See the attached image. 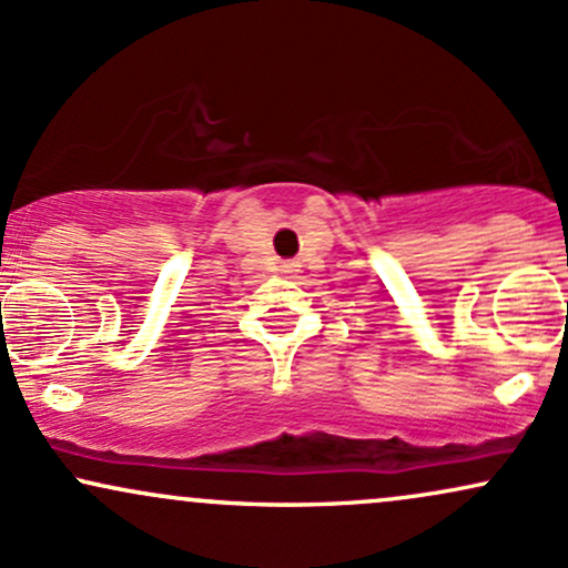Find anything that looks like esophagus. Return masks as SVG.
<instances>
[{
    "label": "esophagus",
    "mask_w": 568,
    "mask_h": 568,
    "mask_svg": "<svg viewBox=\"0 0 568 568\" xmlns=\"http://www.w3.org/2000/svg\"><path fill=\"white\" fill-rule=\"evenodd\" d=\"M285 272H291V270H285Z\"/></svg>",
    "instance_id": "esophagus-1"
}]
</instances>
